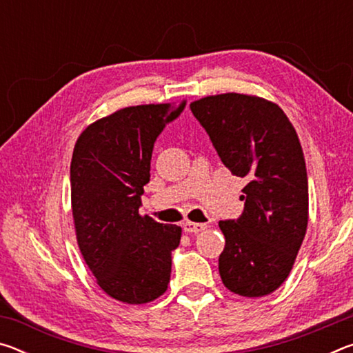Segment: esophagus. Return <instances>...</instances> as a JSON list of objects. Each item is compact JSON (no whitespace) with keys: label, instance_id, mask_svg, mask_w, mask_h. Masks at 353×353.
<instances>
[{"label":"esophagus","instance_id":"1","mask_svg":"<svg viewBox=\"0 0 353 353\" xmlns=\"http://www.w3.org/2000/svg\"><path fill=\"white\" fill-rule=\"evenodd\" d=\"M183 232L185 234H199L205 229V224H198V223H191V221H185L183 223Z\"/></svg>","mask_w":353,"mask_h":353}]
</instances>
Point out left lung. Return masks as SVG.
I'll return each mask as SVG.
<instances>
[{"instance_id": "left-lung-1", "label": "left lung", "mask_w": 353, "mask_h": 353, "mask_svg": "<svg viewBox=\"0 0 353 353\" xmlns=\"http://www.w3.org/2000/svg\"><path fill=\"white\" fill-rule=\"evenodd\" d=\"M230 172L246 181L241 216L219 221V276L244 297L271 294L290 276L308 224V179L288 117L259 97L223 93L190 104Z\"/></svg>"}]
</instances>
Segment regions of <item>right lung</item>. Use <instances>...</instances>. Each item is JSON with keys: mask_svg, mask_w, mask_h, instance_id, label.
Returning <instances> with one entry per match:
<instances>
[{"mask_svg": "<svg viewBox=\"0 0 353 353\" xmlns=\"http://www.w3.org/2000/svg\"><path fill=\"white\" fill-rule=\"evenodd\" d=\"M187 105L145 104L117 110L79 135L70 166L77 246L101 290L119 302H151L171 277L182 229L141 216L154 143Z\"/></svg>", "mask_w": 353, "mask_h": 353, "instance_id": "right-lung-1", "label": "right lung"}]
</instances>
